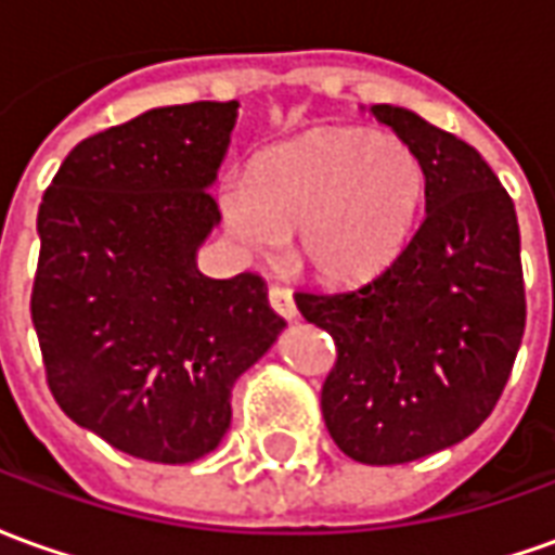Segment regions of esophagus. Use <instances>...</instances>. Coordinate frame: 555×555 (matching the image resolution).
I'll return each mask as SVG.
<instances>
[{
    "label": "esophagus",
    "instance_id": "obj_1",
    "mask_svg": "<svg viewBox=\"0 0 555 555\" xmlns=\"http://www.w3.org/2000/svg\"><path fill=\"white\" fill-rule=\"evenodd\" d=\"M270 306H273V312L282 314L285 321H294L297 318V302L291 297V291L285 288H270Z\"/></svg>",
    "mask_w": 555,
    "mask_h": 555
}]
</instances>
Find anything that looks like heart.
Returning <instances> with one entry per match:
<instances>
[{"label":"heart","mask_w":555,"mask_h":555,"mask_svg":"<svg viewBox=\"0 0 555 555\" xmlns=\"http://www.w3.org/2000/svg\"><path fill=\"white\" fill-rule=\"evenodd\" d=\"M425 166L398 137L324 127L270 147L222 183L219 205L243 249L273 258L297 231L300 264L324 285H362L404 253L425 205Z\"/></svg>","instance_id":"b5f03b06"}]
</instances>
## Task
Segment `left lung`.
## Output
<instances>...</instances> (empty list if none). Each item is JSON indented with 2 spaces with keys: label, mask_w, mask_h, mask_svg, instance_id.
<instances>
[{
  "label": "left lung",
  "mask_w": 555,
  "mask_h": 555,
  "mask_svg": "<svg viewBox=\"0 0 555 555\" xmlns=\"http://www.w3.org/2000/svg\"><path fill=\"white\" fill-rule=\"evenodd\" d=\"M369 113L425 166V219L392 264L348 294H297L336 341L321 392L330 437L360 464L442 452L496 408L526 326L520 229L500 178L464 139L392 103Z\"/></svg>",
  "instance_id": "1"
}]
</instances>
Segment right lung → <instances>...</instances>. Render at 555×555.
I'll return each instance as SVG.
<instances>
[{"mask_svg":"<svg viewBox=\"0 0 555 555\" xmlns=\"http://www.w3.org/2000/svg\"><path fill=\"white\" fill-rule=\"evenodd\" d=\"M237 101L159 106L82 139L38 210L31 324L79 428L154 464H193L231 428V389L285 321L261 276H205L214 183Z\"/></svg>","mask_w":555,"mask_h":555,"instance_id":"1","label":"right lung"}]
</instances>
